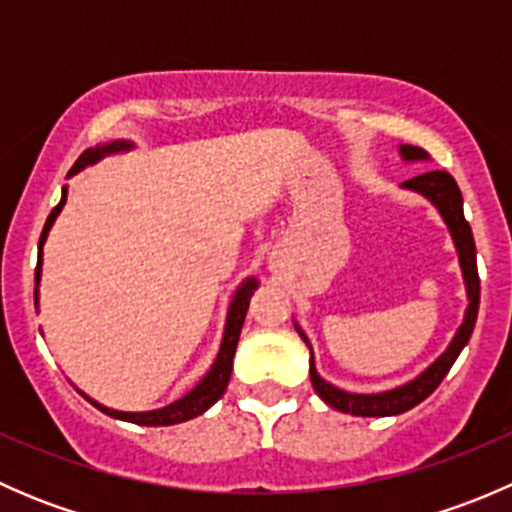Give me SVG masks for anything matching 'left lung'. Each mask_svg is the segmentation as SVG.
<instances>
[{
	"label": "left lung",
	"instance_id": "left-lung-1",
	"mask_svg": "<svg viewBox=\"0 0 512 512\" xmlns=\"http://www.w3.org/2000/svg\"><path fill=\"white\" fill-rule=\"evenodd\" d=\"M401 158L404 160H428V153L418 146H401ZM401 188L414 190V193H421L423 198L431 200L433 205L441 213L443 223L451 230L453 242H456L458 250V262H461L463 270V282H466L468 292V309L466 317H463V324L458 327L456 337L448 344V349L428 366L423 374H418L414 381L404 386H396L391 391H381V394H349V391L337 389L329 381H324L322 376L317 374V366H314V354L312 344L304 337L302 329L297 327L299 337L304 339V344L309 347V379H312L314 391L319 394V399L324 404H329L332 409L342 411V414L352 416H396L404 414V411L414 409V406L421 404L423 399L433 394L438 389V384L443 381V376L451 371L453 361L458 359V354L463 352V347L471 339L473 327H476L478 317V304H480V280H478V265H476V242H473V232L468 220L463 218V195L458 190L453 175H448L446 170H428V173L416 175V178L401 183Z\"/></svg>",
	"mask_w": 512,
	"mask_h": 512
}]
</instances>
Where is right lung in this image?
Instances as JSON below:
<instances>
[{
  "label": "right lung",
  "mask_w": 512,
  "mask_h": 512,
  "mask_svg": "<svg viewBox=\"0 0 512 512\" xmlns=\"http://www.w3.org/2000/svg\"><path fill=\"white\" fill-rule=\"evenodd\" d=\"M133 143L131 141H113V143H106V146H96V148H89V151H84L79 156V160L74 163V168L69 170V178L74 173H79L81 168H86V165L96 163V160H101L103 156H111V153H121V151H131ZM66 203V188L64 193H61V200L59 205H56L54 210H51V215L46 218V225L44 230H41V237H39V262H36V272H34V282L36 287H39V280H41V245L46 242V235H49L51 225H54L56 215L61 213V208H64ZM257 289V280L255 277H247L245 282H242L240 287H237L235 297H232L230 302V309H227V322H225V334H223V344H220V352H218V359H215V364L210 366L208 374L200 379V384L195 386L193 391H188V394L183 396V399L173 401L170 406H165V409H156V411H141V414H131V411H113V409H106V406H101L98 401L94 399H86L91 401V404L96 406L98 411H103V414H108L111 418H121V421H131V423H138V426H173V423H183V421H190V418L205 414V411L210 409V406L215 404V401L220 399V396L225 394L227 389V381H230V374H232V356H235V349H237V342H240V332H242V324H245V314H247V307H250V297L255 294ZM34 304L39 307V289H34Z\"/></svg>",
  "instance_id": "add662e5"
}]
</instances>
